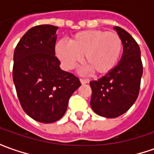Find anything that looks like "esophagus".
Returning <instances> with one entry per match:
<instances>
[{"label": "esophagus", "mask_w": 154, "mask_h": 154, "mask_svg": "<svg viewBox=\"0 0 154 154\" xmlns=\"http://www.w3.org/2000/svg\"><path fill=\"white\" fill-rule=\"evenodd\" d=\"M80 80L81 84H86V83H88V82H89V80H86V79H80Z\"/></svg>", "instance_id": "esophagus-1"}]
</instances>
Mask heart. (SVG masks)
I'll list each match as a JSON object with an SVG mask.
<instances>
[{
	"label": "heart",
	"mask_w": 154,
	"mask_h": 154,
	"mask_svg": "<svg viewBox=\"0 0 154 154\" xmlns=\"http://www.w3.org/2000/svg\"><path fill=\"white\" fill-rule=\"evenodd\" d=\"M122 50L120 36L115 32L86 30L72 36L69 43L59 41L56 54L66 69H73L83 56L88 70L95 74H105L115 68Z\"/></svg>",
	"instance_id": "b5f03b06"
}]
</instances>
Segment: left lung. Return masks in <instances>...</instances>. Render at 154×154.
I'll return each instance as SVG.
<instances>
[{
	"mask_svg": "<svg viewBox=\"0 0 154 154\" xmlns=\"http://www.w3.org/2000/svg\"><path fill=\"white\" fill-rule=\"evenodd\" d=\"M122 42L121 60L111 71L90 82L91 107L98 115L115 118L124 114L139 95L143 67L136 41L125 30L114 27Z\"/></svg>",
	"mask_w": 154,
	"mask_h": 154,
	"instance_id": "8db88e82",
	"label": "left lung"
}]
</instances>
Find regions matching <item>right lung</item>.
I'll list each match as a JSON object with an SVG mask.
<instances>
[{"label": "right lung", "instance_id": "right-lung-1", "mask_svg": "<svg viewBox=\"0 0 154 154\" xmlns=\"http://www.w3.org/2000/svg\"><path fill=\"white\" fill-rule=\"evenodd\" d=\"M57 29L51 25L31 28L14 54L13 79L21 106L43 123L61 119L71 95L81 86L75 75L61 69L55 56Z\"/></svg>", "mask_w": 154, "mask_h": 154}]
</instances>
